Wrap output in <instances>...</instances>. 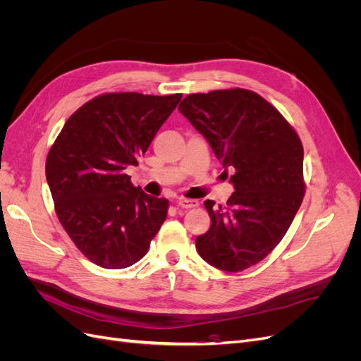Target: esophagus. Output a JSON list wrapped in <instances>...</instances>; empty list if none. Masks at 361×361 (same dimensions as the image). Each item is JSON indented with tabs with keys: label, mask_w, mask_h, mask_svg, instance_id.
Segmentation results:
<instances>
[{
	"label": "esophagus",
	"mask_w": 361,
	"mask_h": 361,
	"mask_svg": "<svg viewBox=\"0 0 361 361\" xmlns=\"http://www.w3.org/2000/svg\"><path fill=\"white\" fill-rule=\"evenodd\" d=\"M176 203L179 207H182V209H191V207H195L199 204L195 200H188V199H179Z\"/></svg>",
	"instance_id": "obj_1"
}]
</instances>
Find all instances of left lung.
<instances>
[{"label": "left lung", "mask_w": 361, "mask_h": 361, "mask_svg": "<svg viewBox=\"0 0 361 361\" xmlns=\"http://www.w3.org/2000/svg\"><path fill=\"white\" fill-rule=\"evenodd\" d=\"M179 111L207 140L224 171L235 170L227 204L204 202L211 227L195 248L218 269L244 271L277 247L300 209L301 140L274 106L245 89L188 94Z\"/></svg>", "instance_id": "obj_1"}]
</instances>
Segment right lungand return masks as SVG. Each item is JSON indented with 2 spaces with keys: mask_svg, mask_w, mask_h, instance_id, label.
<instances>
[{
  "mask_svg": "<svg viewBox=\"0 0 361 361\" xmlns=\"http://www.w3.org/2000/svg\"><path fill=\"white\" fill-rule=\"evenodd\" d=\"M182 94L105 93L64 123L47 158L56 214L81 253L106 269L143 257L167 218L169 200L147 195L126 174L138 166Z\"/></svg>",
  "mask_w": 361,
  "mask_h": 361,
  "instance_id": "1",
  "label": "right lung"
}]
</instances>
